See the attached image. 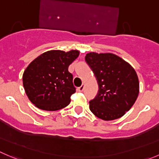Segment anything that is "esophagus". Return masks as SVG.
Listing matches in <instances>:
<instances>
[{
	"label": "esophagus",
	"instance_id": "esophagus-1",
	"mask_svg": "<svg viewBox=\"0 0 159 159\" xmlns=\"http://www.w3.org/2000/svg\"><path fill=\"white\" fill-rule=\"evenodd\" d=\"M84 90V84H83V85H81L80 87H78V90L80 92H82Z\"/></svg>",
	"mask_w": 159,
	"mask_h": 159
}]
</instances>
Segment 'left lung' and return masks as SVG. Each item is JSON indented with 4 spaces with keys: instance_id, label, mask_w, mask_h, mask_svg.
<instances>
[{
    "instance_id": "obj_1",
    "label": "left lung",
    "mask_w": 159,
    "mask_h": 159,
    "mask_svg": "<svg viewBox=\"0 0 159 159\" xmlns=\"http://www.w3.org/2000/svg\"><path fill=\"white\" fill-rule=\"evenodd\" d=\"M85 60L94 73L98 93L90 101L94 116L105 121L121 118L129 111L139 94V80L134 68L111 53L90 52Z\"/></svg>"
}]
</instances>
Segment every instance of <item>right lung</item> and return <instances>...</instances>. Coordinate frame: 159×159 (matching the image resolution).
<instances>
[{"instance_id":"add662e5","label":"right lung","mask_w":159,"mask_h":159,"mask_svg":"<svg viewBox=\"0 0 159 159\" xmlns=\"http://www.w3.org/2000/svg\"><path fill=\"white\" fill-rule=\"evenodd\" d=\"M80 51L65 52L52 50L43 53L33 60L24 71L23 87L29 99L36 107L45 111H57L70 103L75 92L69 65Z\"/></svg>"}]
</instances>
